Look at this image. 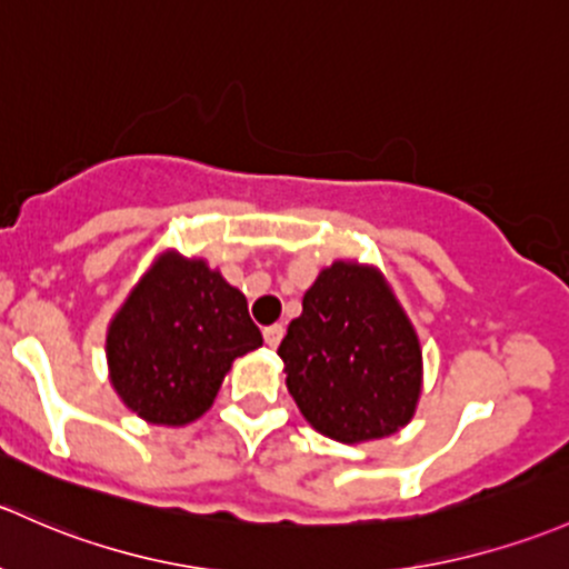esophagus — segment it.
Masks as SVG:
<instances>
[{
  "label": "esophagus",
  "instance_id": "1",
  "mask_svg": "<svg viewBox=\"0 0 569 569\" xmlns=\"http://www.w3.org/2000/svg\"><path fill=\"white\" fill-rule=\"evenodd\" d=\"M283 325H272V327H264V343L269 346V349H278V343L283 340Z\"/></svg>",
  "mask_w": 569,
  "mask_h": 569
}]
</instances>
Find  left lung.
<instances>
[{"instance_id": "left-lung-1", "label": "left lung", "mask_w": 569, "mask_h": 569, "mask_svg": "<svg viewBox=\"0 0 569 569\" xmlns=\"http://www.w3.org/2000/svg\"><path fill=\"white\" fill-rule=\"evenodd\" d=\"M278 355L302 417L335 441L385 439L415 417L420 340L379 269H321Z\"/></svg>"}]
</instances>
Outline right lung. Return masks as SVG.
Instances as JSON below:
<instances>
[{"label": "right lung", "instance_id": "obj_1", "mask_svg": "<svg viewBox=\"0 0 569 569\" xmlns=\"http://www.w3.org/2000/svg\"><path fill=\"white\" fill-rule=\"evenodd\" d=\"M248 300L204 259L163 253L113 316L111 385L152 426H188L212 406L231 362L259 349Z\"/></svg>", "mask_w": 569, "mask_h": 569}]
</instances>
